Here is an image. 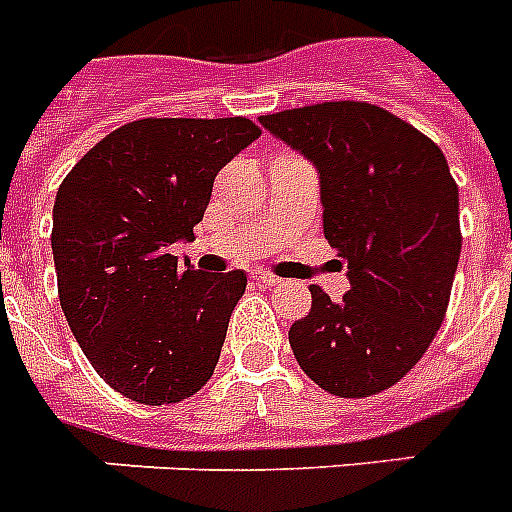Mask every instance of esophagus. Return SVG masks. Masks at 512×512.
<instances>
[{
	"mask_svg": "<svg viewBox=\"0 0 512 512\" xmlns=\"http://www.w3.org/2000/svg\"><path fill=\"white\" fill-rule=\"evenodd\" d=\"M252 278H255V281L260 286H276V284H281V278L273 276V273H268V270H255V273H252Z\"/></svg>",
	"mask_w": 512,
	"mask_h": 512,
	"instance_id": "obj_1",
	"label": "esophagus"
}]
</instances>
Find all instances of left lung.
Listing matches in <instances>:
<instances>
[{"label": "left lung", "mask_w": 512, "mask_h": 512, "mask_svg": "<svg viewBox=\"0 0 512 512\" xmlns=\"http://www.w3.org/2000/svg\"><path fill=\"white\" fill-rule=\"evenodd\" d=\"M321 173L323 234L350 292L289 328L299 368L336 397L394 386L429 350L458 270L460 199L442 149L384 107L339 99L260 115Z\"/></svg>", "instance_id": "8db88e82"}]
</instances>
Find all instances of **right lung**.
<instances>
[{"label": "right lung", "instance_id": "1", "mask_svg": "<svg viewBox=\"0 0 512 512\" xmlns=\"http://www.w3.org/2000/svg\"><path fill=\"white\" fill-rule=\"evenodd\" d=\"M263 134L249 118H141L76 162L54 199L52 255L68 326L128 400L173 405L213 376L247 273H202L191 239L218 170Z\"/></svg>", "mask_w": 512, "mask_h": 512}]
</instances>
